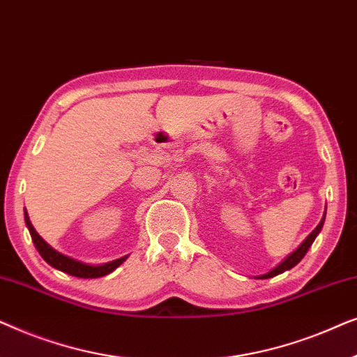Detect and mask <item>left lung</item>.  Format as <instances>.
Returning a JSON list of instances; mask_svg holds the SVG:
<instances>
[{
	"label": "left lung",
	"mask_w": 357,
	"mask_h": 357,
	"mask_svg": "<svg viewBox=\"0 0 357 357\" xmlns=\"http://www.w3.org/2000/svg\"><path fill=\"white\" fill-rule=\"evenodd\" d=\"M324 222H325V218H324V219H321V221H320V224H319V226H317V227L314 229V231H312V232L309 234V237H307V238H305V241L301 243V247H299V248H297V250H294V252H292V253H291V255H289V257H287L284 261H282V263H280V265H278V266L275 268V270H271L270 273H266V275H261V276H258V278H261V280H266V278H273V276L280 275V273H284L286 270H291V268H292V266H296V265H297V263H299V261L302 260V258H304V257H305V253H307V250H309V248H310V245H312V243H314V241H315V237H317V236H319V232L321 231V227H324Z\"/></svg>",
	"instance_id": "1"
}]
</instances>
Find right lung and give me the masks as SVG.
I'll return each instance as SVG.
<instances>
[{
    "label": "right lung",
    "mask_w": 357,
    "mask_h": 357,
    "mask_svg": "<svg viewBox=\"0 0 357 357\" xmlns=\"http://www.w3.org/2000/svg\"><path fill=\"white\" fill-rule=\"evenodd\" d=\"M24 219H26V226L29 229V232H31V237H32V242L36 248L40 253L43 260H45L48 265H52L53 268H56V270H60L63 273H68V275L71 276H76V278H100V276H105L109 275L115 270V268H119L121 263H123L128 255L126 257H121L119 260H114V261H109V263H104V265H87V263H82V261H77L75 258H70L66 255H63V253L56 252L55 248L48 245V243L43 241V238L38 236L36 229H33L31 219H29V214L26 209H24Z\"/></svg>",
    "instance_id": "right-lung-1"
}]
</instances>
